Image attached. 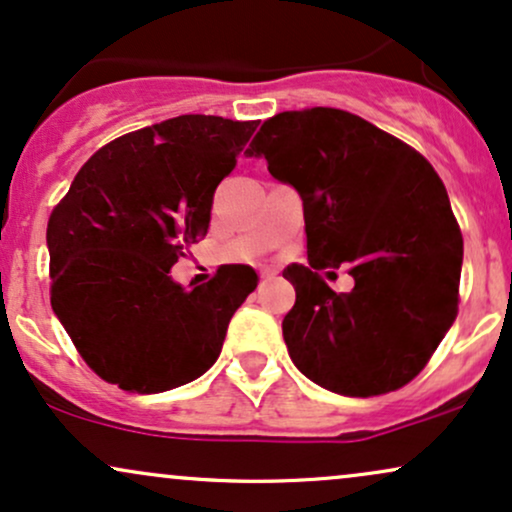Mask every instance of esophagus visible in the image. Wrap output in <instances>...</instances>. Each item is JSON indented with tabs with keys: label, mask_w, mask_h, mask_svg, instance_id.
<instances>
[{
	"label": "esophagus",
	"mask_w": 512,
	"mask_h": 512,
	"mask_svg": "<svg viewBox=\"0 0 512 512\" xmlns=\"http://www.w3.org/2000/svg\"><path fill=\"white\" fill-rule=\"evenodd\" d=\"M275 275H278V273H275V270H270V268H263V270H261V278H263V280H273Z\"/></svg>",
	"instance_id": "esophagus-1"
}]
</instances>
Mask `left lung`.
<instances>
[{"label": "left lung", "mask_w": 512, "mask_h": 512, "mask_svg": "<svg viewBox=\"0 0 512 512\" xmlns=\"http://www.w3.org/2000/svg\"><path fill=\"white\" fill-rule=\"evenodd\" d=\"M302 198L309 266H287L282 321L294 366L321 388L369 398L410 383L458 314L462 234L434 167L400 138L333 107L280 112L246 148ZM351 263L333 293L317 270Z\"/></svg>", "instance_id": "left-lung-1"}]
</instances>
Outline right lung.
I'll return each mask as SVG.
<instances>
[{
    "instance_id": "right-lung-1",
    "label": "right lung",
    "mask_w": 512,
    "mask_h": 512,
    "mask_svg": "<svg viewBox=\"0 0 512 512\" xmlns=\"http://www.w3.org/2000/svg\"><path fill=\"white\" fill-rule=\"evenodd\" d=\"M256 126L182 114L131 131L102 146L52 210V311L107 383L165 393L220 357L256 273L222 266L206 285L184 290L170 270L206 237L215 189Z\"/></svg>"
}]
</instances>
